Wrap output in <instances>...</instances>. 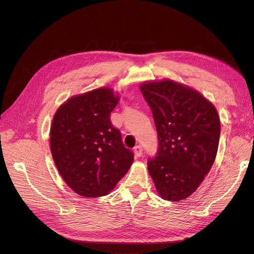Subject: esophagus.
I'll list each match as a JSON object with an SVG mask.
<instances>
[{"instance_id": "obj_1", "label": "esophagus", "mask_w": 254, "mask_h": 254, "mask_svg": "<svg viewBox=\"0 0 254 254\" xmlns=\"http://www.w3.org/2000/svg\"><path fill=\"white\" fill-rule=\"evenodd\" d=\"M133 151H134V153H135V156H136V157H141V156H142V153H143V148H142V146H141V145H137V146H135V147L133 148Z\"/></svg>"}]
</instances>
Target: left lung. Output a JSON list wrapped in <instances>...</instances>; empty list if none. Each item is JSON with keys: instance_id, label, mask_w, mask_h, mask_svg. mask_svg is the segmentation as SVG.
I'll return each instance as SVG.
<instances>
[{"instance_id": "left-lung-1", "label": "left lung", "mask_w": 254, "mask_h": 254, "mask_svg": "<svg viewBox=\"0 0 254 254\" xmlns=\"http://www.w3.org/2000/svg\"><path fill=\"white\" fill-rule=\"evenodd\" d=\"M158 133L148 173L165 200L178 201L197 190L216 158L220 122L215 107L197 91L172 80L141 84Z\"/></svg>"}]
</instances>
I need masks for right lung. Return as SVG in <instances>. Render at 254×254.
Returning <instances> with one entry per match:
<instances>
[{"label":"right lung","mask_w":254,"mask_h":254,"mask_svg":"<svg viewBox=\"0 0 254 254\" xmlns=\"http://www.w3.org/2000/svg\"><path fill=\"white\" fill-rule=\"evenodd\" d=\"M118 102L112 90L101 88L67 99L54 115V162L67 186L81 196L107 195L133 162L132 150L111 123Z\"/></svg>","instance_id":"add662e5"}]
</instances>
